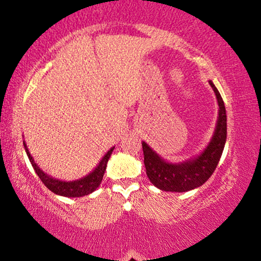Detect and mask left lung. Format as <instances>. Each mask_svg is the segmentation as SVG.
I'll return each mask as SVG.
<instances>
[{"label": "left lung", "instance_id": "1", "mask_svg": "<svg viewBox=\"0 0 261 261\" xmlns=\"http://www.w3.org/2000/svg\"><path fill=\"white\" fill-rule=\"evenodd\" d=\"M208 83L216 94L218 116L214 135L201 153L179 162V163H172L161 157L145 141H142L146 174L149 181L161 190L184 193V191L201 187L212 175L220 162L227 140L226 108H224L222 97L215 87L214 82L208 81Z\"/></svg>", "mask_w": 261, "mask_h": 261}]
</instances>
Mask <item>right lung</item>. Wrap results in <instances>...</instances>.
Segmentation results:
<instances>
[{
	"label": "right lung",
	"mask_w": 261,
	"mask_h": 261,
	"mask_svg": "<svg viewBox=\"0 0 261 261\" xmlns=\"http://www.w3.org/2000/svg\"><path fill=\"white\" fill-rule=\"evenodd\" d=\"M23 145H24L27 155H28L29 161H31L33 168H34L35 173H37L39 178H40V180L44 182L45 187L49 189V190H51L54 194H56V195L65 196V197L86 196L88 195V194H92L95 189L99 187L101 180H103L104 172H106L107 169L108 161H109L110 155H112L114 148H115V147L110 148L109 151L104 154V157L101 158L99 163H98V166L95 167L89 174L85 175L83 178L76 179V180L65 181L46 174V173H45L44 170L41 169L37 163H35L34 158L32 157L31 152H29L28 147H27L24 141H23Z\"/></svg>",
	"instance_id": "add662e5"
}]
</instances>
